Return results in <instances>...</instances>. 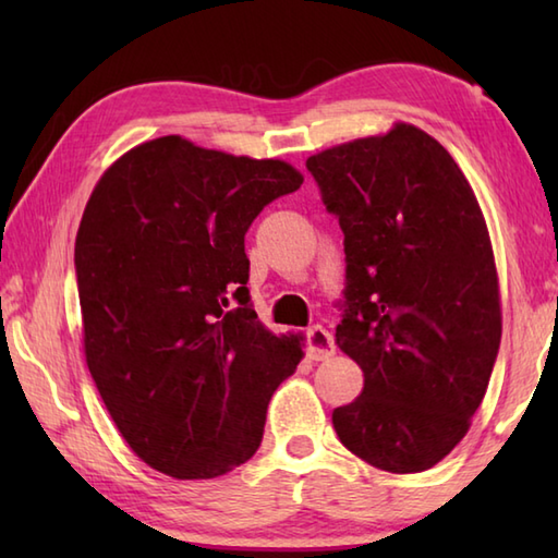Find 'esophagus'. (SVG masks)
Segmentation results:
<instances>
[{
  "label": "esophagus",
  "instance_id": "1",
  "mask_svg": "<svg viewBox=\"0 0 558 558\" xmlns=\"http://www.w3.org/2000/svg\"><path fill=\"white\" fill-rule=\"evenodd\" d=\"M306 352H310L312 360H328L330 354L336 352L333 336L328 333L324 326H312L306 330Z\"/></svg>",
  "mask_w": 558,
  "mask_h": 558
}]
</instances>
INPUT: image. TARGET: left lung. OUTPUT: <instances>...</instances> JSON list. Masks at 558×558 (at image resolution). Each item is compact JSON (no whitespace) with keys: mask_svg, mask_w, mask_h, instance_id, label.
<instances>
[{"mask_svg":"<svg viewBox=\"0 0 558 558\" xmlns=\"http://www.w3.org/2000/svg\"><path fill=\"white\" fill-rule=\"evenodd\" d=\"M306 168L345 234L336 345L364 374L362 396L333 410L336 434L378 470H429L468 434L499 354L487 220L450 153L408 122Z\"/></svg>","mask_w":558,"mask_h":558,"instance_id":"obj_1","label":"left lung"}]
</instances>
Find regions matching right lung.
Instances as JSON below:
<instances>
[{
	"label": "right lung",
	"instance_id": "obj_1",
	"mask_svg": "<svg viewBox=\"0 0 558 558\" xmlns=\"http://www.w3.org/2000/svg\"><path fill=\"white\" fill-rule=\"evenodd\" d=\"M298 168L182 136L102 172L76 232L83 354L117 429L153 470L213 480L264 438L268 400L302 362L248 304L244 234L300 189Z\"/></svg>",
	"mask_w": 558,
	"mask_h": 558
}]
</instances>
